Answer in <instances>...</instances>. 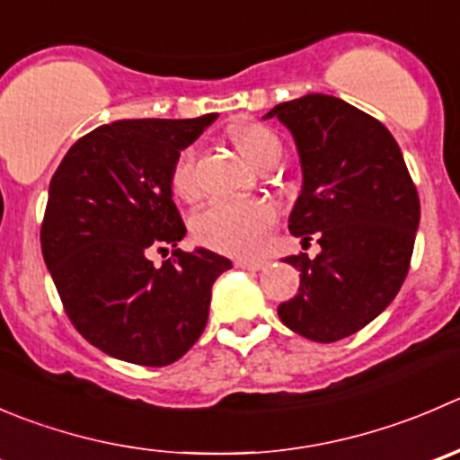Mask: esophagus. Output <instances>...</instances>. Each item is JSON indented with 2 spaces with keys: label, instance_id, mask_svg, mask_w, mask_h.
I'll return each mask as SVG.
<instances>
[{
  "label": "esophagus",
  "instance_id": "esophagus-1",
  "mask_svg": "<svg viewBox=\"0 0 460 460\" xmlns=\"http://www.w3.org/2000/svg\"><path fill=\"white\" fill-rule=\"evenodd\" d=\"M234 265L240 267V270L261 271V270H265V267H267V261H253V258H235Z\"/></svg>",
  "mask_w": 460,
  "mask_h": 460
}]
</instances>
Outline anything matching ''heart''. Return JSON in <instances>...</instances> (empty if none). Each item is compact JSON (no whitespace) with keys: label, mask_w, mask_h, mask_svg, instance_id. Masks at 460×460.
Instances as JSON below:
<instances>
[{"label":"heart","mask_w":460,"mask_h":460,"mask_svg":"<svg viewBox=\"0 0 460 460\" xmlns=\"http://www.w3.org/2000/svg\"><path fill=\"white\" fill-rule=\"evenodd\" d=\"M235 148L249 164L261 168L270 159L280 157V141L270 128L261 123H244L231 132ZM171 186L184 202H193L199 195L198 153L186 148L172 166ZM274 220L270 204L261 199H234L216 202L193 217V235L199 244L222 253H252L261 243L262 234Z\"/></svg>","instance_id":"heart-1"}]
</instances>
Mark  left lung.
<instances>
[{
	"instance_id": "8db88e82",
	"label": "left lung",
	"mask_w": 460,
	"mask_h": 460,
	"mask_svg": "<svg viewBox=\"0 0 460 460\" xmlns=\"http://www.w3.org/2000/svg\"><path fill=\"white\" fill-rule=\"evenodd\" d=\"M296 144L303 184L289 231L314 234L321 252L288 256L301 271L298 294L279 305L289 330L319 343L371 323L398 294L420 225V199L400 146L377 119L328 93L280 102Z\"/></svg>"
}]
</instances>
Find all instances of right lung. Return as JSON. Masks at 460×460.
<instances>
[{"mask_svg":"<svg viewBox=\"0 0 460 460\" xmlns=\"http://www.w3.org/2000/svg\"><path fill=\"white\" fill-rule=\"evenodd\" d=\"M217 114L126 119L75 141L49 184L42 256L71 323L92 346L141 367L177 362L202 334L211 288L231 267L204 247L162 267L150 249L186 235L172 202L177 157Z\"/></svg>","mask_w":460,"mask_h":460,"instance_id":"right-lung-1","label":"right lung"}]
</instances>
